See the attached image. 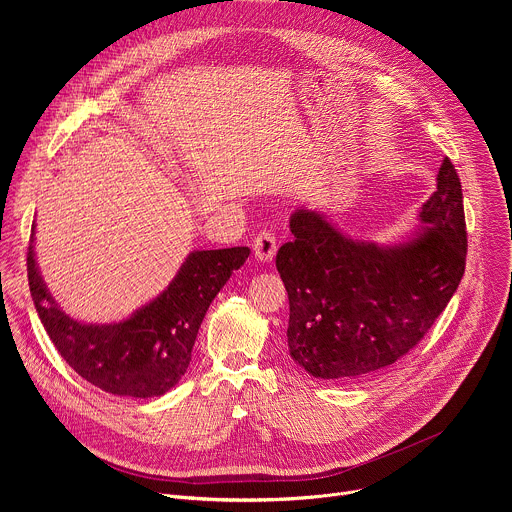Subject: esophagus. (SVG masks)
Returning a JSON list of instances; mask_svg holds the SVG:
<instances>
[{
  "label": "esophagus",
  "mask_w": 512,
  "mask_h": 512,
  "mask_svg": "<svg viewBox=\"0 0 512 512\" xmlns=\"http://www.w3.org/2000/svg\"><path fill=\"white\" fill-rule=\"evenodd\" d=\"M253 253L259 263H271L277 253V241L275 235L269 231H263L253 241Z\"/></svg>",
  "instance_id": "34e87169"
}]
</instances>
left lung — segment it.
Wrapping results in <instances>:
<instances>
[{
  "mask_svg": "<svg viewBox=\"0 0 512 512\" xmlns=\"http://www.w3.org/2000/svg\"><path fill=\"white\" fill-rule=\"evenodd\" d=\"M419 225L391 243L354 239L306 206L277 251L289 356L316 379L354 383L407 354L456 294L466 265L462 184L444 158Z\"/></svg>",
  "mask_w": 512,
  "mask_h": 512,
  "instance_id": "8db88e82",
  "label": "left lung"
}]
</instances>
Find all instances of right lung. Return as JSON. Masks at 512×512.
<instances>
[{
    "mask_svg": "<svg viewBox=\"0 0 512 512\" xmlns=\"http://www.w3.org/2000/svg\"><path fill=\"white\" fill-rule=\"evenodd\" d=\"M28 247L30 294L46 334L85 381L119 397L152 399L184 377L208 306L247 261L249 247L192 251L168 287L131 316L89 324L68 316L50 296L40 273L34 241Z\"/></svg>",
    "mask_w": 512,
    "mask_h": 512,
    "instance_id": "right-lung-1",
    "label": "right lung"
}]
</instances>
